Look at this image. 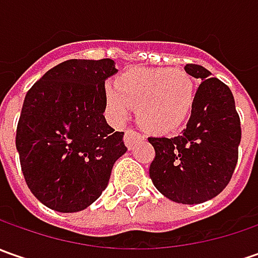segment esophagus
Returning <instances> with one entry per match:
<instances>
[{"mask_svg": "<svg viewBox=\"0 0 258 258\" xmlns=\"http://www.w3.org/2000/svg\"><path fill=\"white\" fill-rule=\"evenodd\" d=\"M142 138V135L139 134L138 131H135V129H126L124 131V144L127 148H132L135 144V141L136 139H141Z\"/></svg>", "mask_w": 258, "mask_h": 258, "instance_id": "obj_1", "label": "esophagus"}]
</instances>
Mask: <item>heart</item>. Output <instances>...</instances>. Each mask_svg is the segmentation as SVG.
<instances>
[{
    "label": "heart",
    "instance_id": "b5f03b06",
    "mask_svg": "<svg viewBox=\"0 0 258 258\" xmlns=\"http://www.w3.org/2000/svg\"><path fill=\"white\" fill-rule=\"evenodd\" d=\"M195 100V82L182 69H138L122 75L104 92L106 110L124 122L138 106L141 124L152 132H171L186 120Z\"/></svg>",
    "mask_w": 258,
    "mask_h": 258
}]
</instances>
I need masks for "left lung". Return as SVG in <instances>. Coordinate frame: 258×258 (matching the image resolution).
Wrapping results in <instances>:
<instances>
[{"mask_svg": "<svg viewBox=\"0 0 258 258\" xmlns=\"http://www.w3.org/2000/svg\"><path fill=\"white\" fill-rule=\"evenodd\" d=\"M185 72L201 82L191 117L178 136L148 138L155 149L149 176L171 201L201 204L230 182L238 161L241 123L228 86L200 64L189 63Z\"/></svg>", "mask_w": 258, "mask_h": 258, "instance_id": "1", "label": "left lung"}]
</instances>
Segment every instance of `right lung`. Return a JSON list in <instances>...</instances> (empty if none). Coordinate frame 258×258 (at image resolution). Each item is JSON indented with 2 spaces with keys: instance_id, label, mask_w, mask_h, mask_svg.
Returning a JSON list of instances; mask_svg holds the SVG:
<instances>
[{
  "instance_id": "obj_1",
  "label": "right lung",
  "mask_w": 258,
  "mask_h": 258,
  "mask_svg": "<svg viewBox=\"0 0 258 258\" xmlns=\"http://www.w3.org/2000/svg\"><path fill=\"white\" fill-rule=\"evenodd\" d=\"M114 61L67 60L27 92L15 146L30 191L45 207L76 213L107 186L113 164L127 151L103 112L104 80Z\"/></svg>"
}]
</instances>
